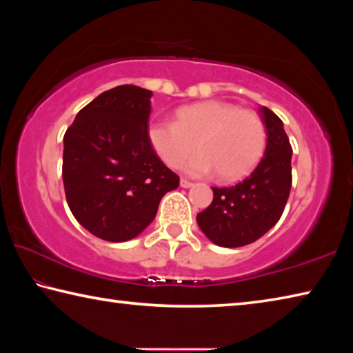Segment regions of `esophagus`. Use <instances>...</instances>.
<instances>
[{"mask_svg": "<svg viewBox=\"0 0 353 353\" xmlns=\"http://www.w3.org/2000/svg\"><path fill=\"white\" fill-rule=\"evenodd\" d=\"M181 187L182 188H190V187H193V182L187 181V179H181Z\"/></svg>", "mask_w": 353, "mask_h": 353, "instance_id": "34e87169", "label": "esophagus"}]
</instances>
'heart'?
I'll return each mask as SVG.
<instances>
[{
    "label": "heart",
    "instance_id": "heart-1",
    "mask_svg": "<svg viewBox=\"0 0 353 353\" xmlns=\"http://www.w3.org/2000/svg\"><path fill=\"white\" fill-rule=\"evenodd\" d=\"M174 121H154L148 140L163 162L177 168L194 152L187 170L202 176L216 171L223 181H236L254 168L265 151L266 130L259 113L225 101L208 99L182 105Z\"/></svg>",
    "mask_w": 353,
    "mask_h": 353
}]
</instances>
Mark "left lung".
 I'll return each mask as SVG.
<instances>
[{"instance_id": "obj_1", "label": "left lung", "mask_w": 353, "mask_h": 353, "mask_svg": "<svg viewBox=\"0 0 353 353\" xmlns=\"http://www.w3.org/2000/svg\"><path fill=\"white\" fill-rule=\"evenodd\" d=\"M268 145L255 170L234 187H213V201L198 213L207 238L223 248H240L259 240L277 224L290 198L292 148L282 119L260 107Z\"/></svg>"}]
</instances>
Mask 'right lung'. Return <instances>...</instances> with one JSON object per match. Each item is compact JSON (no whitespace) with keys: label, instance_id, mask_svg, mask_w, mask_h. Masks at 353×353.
Returning <instances> with one entry per match:
<instances>
[{"label":"right lung","instance_id":"1","mask_svg":"<svg viewBox=\"0 0 353 353\" xmlns=\"http://www.w3.org/2000/svg\"><path fill=\"white\" fill-rule=\"evenodd\" d=\"M152 92L118 85L77 113L63 135L67 202L101 240H132L152 223L160 201L179 187L148 140Z\"/></svg>","mask_w":353,"mask_h":353}]
</instances>
